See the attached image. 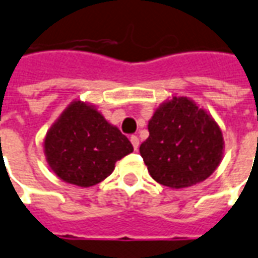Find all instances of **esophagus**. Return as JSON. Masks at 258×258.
<instances>
[{
	"mask_svg": "<svg viewBox=\"0 0 258 258\" xmlns=\"http://www.w3.org/2000/svg\"><path fill=\"white\" fill-rule=\"evenodd\" d=\"M131 142H132V144H133V149H135V150H136V151H138L139 144H140V142H139V138H138V136H132V138H131Z\"/></svg>",
	"mask_w": 258,
	"mask_h": 258,
	"instance_id": "34e87169",
	"label": "esophagus"
}]
</instances>
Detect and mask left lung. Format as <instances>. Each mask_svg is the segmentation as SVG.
<instances>
[{
	"label": "left lung",
	"instance_id": "left-lung-1",
	"mask_svg": "<svg viewBox=\"0 0 258 258\" xmlns=\"http://www.w3.org/2000/svg\"><path fill=\"white\" fill-rule=\"evenodd\" d=\"M149 138L140 155L155 182L182 189L206 180L224 155L218 123L187 97H172L149 120Z\"/></svg>",
	"mask_w": 258,
	"mask_h": 258
}]
</instances>
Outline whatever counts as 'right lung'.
<instances>
[{"label": "right lung", "instance_id": "add662e5", "mask_svg": "<svg viewBox=\"0 0 258 258\" xmlns=\"http://www.w3.org/2000/svg\"><path fill=\"white\" fill-rule=\"evenodd\" d=\"M133 151L132 143L94 105L75 100L51 125L44 155L63 182L90 187L103 182L115 162Z\"/></svg>", "mask_w": 258, "mask_h": 258}]
</instances>
